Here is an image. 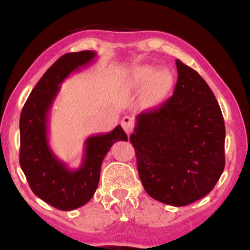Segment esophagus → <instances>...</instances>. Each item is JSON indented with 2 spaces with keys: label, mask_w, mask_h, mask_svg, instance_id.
Instances as JSON below:
<instances>
[{
  "label": "esophagus",
  "mask_w": 250,
  "mask_h": 250,
  "mask_svg": "<svg viewBox=\"0 0 250 250\" xmlns=\"http://www.w3.org/2000/svg\"><path fill=\"white\" fill-rule=\"evenodd\" d=\"M121 125H122V128L125 129V133H127L128 135L131 134V131H133L134 125H135L134 119L130 116H125L121 121Z\"/></svg>",
  "instance_id": "1"
}]
</instances>
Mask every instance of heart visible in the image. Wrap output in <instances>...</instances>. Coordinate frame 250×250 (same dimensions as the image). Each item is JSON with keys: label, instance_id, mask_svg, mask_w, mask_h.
Instances as JSON below:
<instances>
[{"label": "heart", "instance_id": "b5f03b06", "mask_svg": "<svg viewBox=\"0 0 250 250\" xmlns=\"http://www.w3.org/2000/svg\"><path fill=\"white\" fill-rule=\"evenodd\" d=\"M174 73L168 68L156 70L154 65L143 64L134 68L129 75L130 87H147V100L151 104H159L167 97L174 85Z\"/></svg>", "mask_w": 250, "mask_h": 250}]
</instances>
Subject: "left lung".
Segmentation results:
<instances>
[{
    "instance_id": "left-lung-1",
    "label": "left lung",
    "mask_w": 250,
    "mask_h": 250,
    "mask_svg": "<svg viewBox=\"0 0 250 250\" xmlns=\"http://www.w3.org/2000/svg\"><path fill=\"white\" fill-rule=\"evenodd\" d=\"M174 95L136 116L130 135L149 196L181 207L213 190L225 169L226 128L215 95L194 69L176 60Z\"/></svg>"
}]
</instances>
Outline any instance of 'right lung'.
I'll list each match as a JSON object with an SVG mask.
<instances>
[{
	"mask_svg": "<svg viewBox=\"0 0 250 250\" xmlns=\"http://www.w3.org/2000/svg\"><path fill=\"white\" fill-rule=\"evenodd\" d=\"M97 56L93 50L60 57L31 90L20 117V165L33 193L60 210L82 207L95 194L105 155L117 141H127L121 125L107 134L91 135L84 142V154L77 169L60 160L48 137L49 113L61 83L74 71Z\"/></svg>",
	"mask_w": 250,
	"mask_h": 250,
	"instance_id": "right-lung-1",
	"label": "right lung"
}]
</instances>
